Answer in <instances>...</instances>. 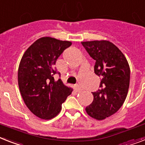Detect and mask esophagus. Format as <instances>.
<instances>
[{
    "label": "esophagus",
    "mask_w": 145,
    "mask_h": 145,
    "mask_svg": "<svg viewBox=\"0 0 145 145\" xmlns=\"http://www.w3.org/2000/svg\"><path fill=\"white\" fill-rule=\"evenodd\" d=\"M74 87H75V90H76V91H81V90H82V89L80 88V86H79L78 85H76Z\"/></svg>",
    "instance_id": "1"
}]
</instances>
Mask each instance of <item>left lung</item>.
<instances>
[{
    "mask_svg": "<svg viewBox=\"0 0 145 145\" xmlns=\"http://www.w3.org/2000/svg\"><path fill=\"white\" fill-rule=\"evenodd\" d=\"M81 43L95 60V73L102 77L101 89L92 92L94 99L86 112L92 118L102 121L118 112L125 101L130 86V65L123 53L109 41Z\"/></svg>",
    "mask_w": 145,
    "mask_h": 145,
    "instance_id": "8db88e82",
    "label": "left lung"
}]
</instances>
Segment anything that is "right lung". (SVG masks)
<instances>
[{
    "label": "right lung",
    "mask_w": 145,
    "mask_h": 145,
    "mask_svg": "<svg viewBox=\"0 0 145 145\" xmlns=\"http://www.w3.org/2000/svg\"><path fill=\"white\" fill-rule=\"evenodd\" d=\"M71 44L69 41L42 37L27 49L21 59L18 71L20 92L28 109L39 118L56 117L72 92V88L54 77L57 59Z\"/></svg>",
    "instance_id": "add662e5"
}]
</instances>
